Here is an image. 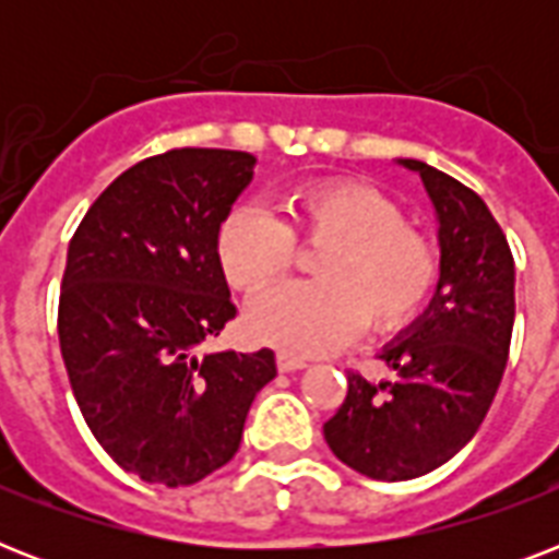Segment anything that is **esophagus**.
Returning a JSON list of instances; mask_svg holds the SVG:
<instances>
[{
    "mask_svg": "<svg viewBox=\"0 0 559 559\" xmlns=\"http://www.w3.org/2000/svg\"><path fill=\"white\" fill-rule=\"evenodd\" d=\"M307 359L296 357V354H287V350H281L278 354V368L281 371H298V368H305Z\"/></svg>",
    "mask_w": 559,
    "mask_h": 559,
    "instance_id": "34e87169",
    "label": "esophagus"
}]
</instances>
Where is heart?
<instances>
[{
    "instance_id": "heart-1",
    "label": "heart",
    "mask_w": 559,
    "mask_h": 559,
    "mask_svg": "<svg viewBox=\"0 0 559 559\" xmlns=\"http://www.w3.org/2000/svg\"><path fill=\"white\" fill-rule=\"evenodd\" d=\"M284 219L240 205L217 231L228 284L262 293L295 265L297 243L329 249L317 259L316 285L263 294L249 328L287 354H316L350 340L368 322L377 333L408 324L432 298L441 252L406 211L357 179H324L284 197Z\"/></svg>"
}]
</instances>
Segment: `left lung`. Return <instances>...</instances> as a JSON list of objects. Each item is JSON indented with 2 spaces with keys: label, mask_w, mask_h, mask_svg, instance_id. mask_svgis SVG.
<instances>
[{
  "label": "left lung",
  "mask_w": 559,
  "mask_h": 559,
  "mask_svg": "<svg viewBox=\"0 0 559 559\" xmlns=\"http://www.w3.org/2000/svg\"><path fill=\"white\" fill-rule=\"evenodd\" d=\"M441 219V281L406 336L382 350L391 380L348 371V394L324 424L333 455L377 481H408L476 435L502 382L513 331V254L485 200L417 159Z\"/></svg>",
  "instance_id": "left-lung-1"
}]
</instances>
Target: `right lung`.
Here are the masks:
<instances>
[{"label":"right lung","mask_w":559,"mask_h":559,"mask_svg":"<svg viewBox=\"0 0 559 559\" xmlns=\"http://www.w3.org/2000/svg\"><path fill=\"white\" fill-rule=\"evenodd\" d=\"M254 156L174 147L92 202L66 258L57 336L74 400L118 467L197 485L235 459L275 354H205L237 316L217 258L219 223Z\"/></svg>","instance_id":"obj_1"}]
</instances>
